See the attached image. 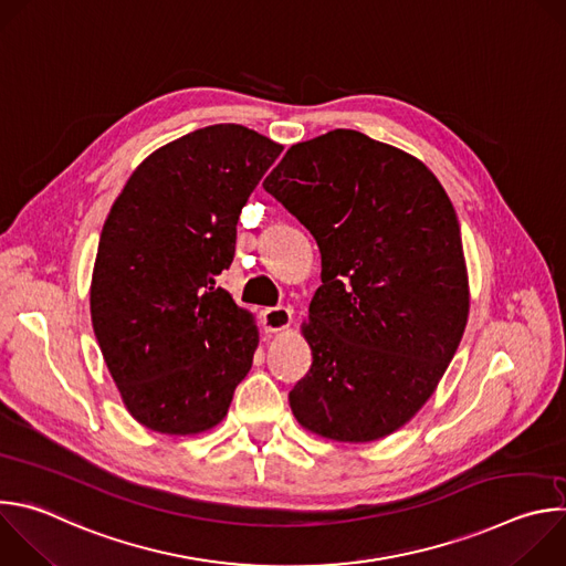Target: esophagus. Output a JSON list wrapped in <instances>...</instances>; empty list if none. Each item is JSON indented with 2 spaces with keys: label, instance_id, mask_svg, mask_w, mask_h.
<instances>
[{
  "label": "esophagus",
  "instance_id": "obj_1",
  "mask_svg": "<svg viewBox=\"0 0 566 566\" xmlns=\"http://www.w3.org/2000/svg\"><path fill=\"white\" fill-rule=\"evenodd\" d=\"M293 322V311L289 306H269L262 311V327L269 334L286 329Z\"/></svg>",
  "mask_w": 566,
  "mask_h": 566
}]
</instances>
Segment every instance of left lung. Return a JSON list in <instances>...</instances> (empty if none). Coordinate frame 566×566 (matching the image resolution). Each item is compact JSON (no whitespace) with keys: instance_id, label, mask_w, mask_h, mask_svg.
<instances>
[{"instance_id":"1","label":"left lung","mask_w":566,"mask_h":566,"mask_svg":"<svg viewBox=\"0 0 566 566\" xmlns=\"http://www.w3.org/2000/svg\"><path fill=\"white\" fill-rule=\"evenodd\" d=\"M262 186L322 255L291 410L319 437L382 439L432 396L465 329L457 212L419 158L356 129L291 145Z\"/></svg>"}]
</instances>
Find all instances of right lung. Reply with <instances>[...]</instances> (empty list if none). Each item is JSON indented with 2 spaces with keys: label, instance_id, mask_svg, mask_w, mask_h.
<instances>
[{
  "label": "right lung",
  "instance_id": "add662e5",
  "mask_svg": "<svg viewBox=\"0 0 566 566\" xmlns=\"http://www.w3.org/2000/svg\"><path fill=\"white\" fill-rule=\"evenodd\" d=\"M280 151L244 125L190 132L149 154L109 210L92 277L94 334L129 415L154 432L214 428L253 365V317L214 277Z\"/></svg>",
  "mask_w": 566,
  "mask_h": 566
}]
</instances>
